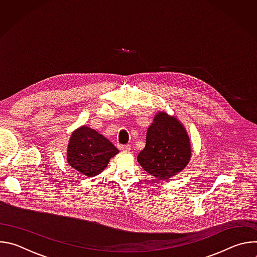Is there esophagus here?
Instances as JSON below:
<instances>
[{
  "instance_id": "1",
  "label": "esophagus",
  "mask_w": 257,
  "mask_h": 257,
  "mask_svg": "<svg viewBox=\"0 0 257 257\" xmlns=\"http://www.w3.org/2000/svg\"><path fill=\"white\" fill-rule=\"evenodd\" d=\"M130 148H131V146H130L129 144L119 145V149H120L122 152H129V151H130Z\"/></svg>"
}]
</instances>
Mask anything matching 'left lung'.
Listing matches in <instances>:
<instances>
[{
  "label": "left lung",
  "mask_w": 257,
  "mask_h": 257,
  "mask_svg": "<svg viewBox=\"0 0 257 257\" xmlns=\"http://www.w3.org/2000/svg\"><path fill=\"white\" fill-rule=\"evenodd\" d=\"M191 155V142L184 125L176 117L161 111L146 131L145 146L137 161L157 179L168 181L185 169Z\"/></svg>",
  "instance_id": "obj_1"
}]
</instances>
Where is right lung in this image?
<instances>
[{"label": "right lung", "mask_w": 257, "mask_h": 257, "mask_svg": "<svg viewBox=\"0 0 257 257\" xmlns=\"http://www.w3.org/2000/svg\"><path fill=\"white\" fill-rule=\"evenodd\" d=\"M119 151L94 129L82 125L72 132L67 146V162L86 177L100 174Z\"/></svg>", "instance_id": "right-lung-1"}]
</instances>
